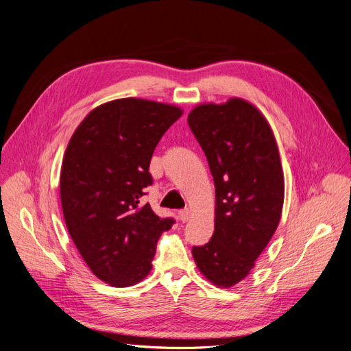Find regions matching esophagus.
I'll return each mask as SVG.
<instances>
[{
  "label": "esophagus",
  "mask_w": 351,
  "mask_h": 351,
  "mask_svg": "<svg viewBox=\"0 0 351 351\" xmlns=\"http://www.w3.org/2000/svg\"><path fill=\"white\" fill-rule=\"evenodd\" d=\"M189 217H191V211L189 210L179 211V219H180V221H182V223H186L189 220Z\"/></svg>",
  "instance_id": "34e87169"
}]
</instances>
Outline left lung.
<instances>
[{
    "instance_id": "left-lung-1",
    "label": "left lung",
    "mask_w": 351,
    "mask_h": 351,
    "mask_svg": "<svg viewBox=\"0 0 351 351\" xmlns=\"http://www.w3.org/2000/svg\"><path fill=\"white\" fill-rule=\"evenodd\" d=\"M188 123L216 186L213 237L192 247V256L210 282L230 289L251 273L280 223L285 175L278 147L265 117L241 97L201 104Z\"/></svg>"
}]
</instances>
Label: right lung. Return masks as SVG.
<instances>
[{
	"instance_id": "right-lung-1",
	"label": "right lung",
	"mask_w": 351,
	"mask_h": 351,
	"mask_svg": "<svg viewBox=\"0 0 351 351\" xmlns=\"http://www.w3.org/2000/svg\"><path fill=\"white\" fill-rule=\"evenodd\" d=\"M182 114L154 100H110L88 112L66 145L60 178L66 229L87 267L110 286L149 276L157 241L172 228L140 198L153 182L157 143Z\"/></svg>"
}]
</instances>
